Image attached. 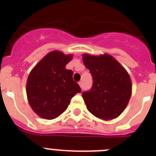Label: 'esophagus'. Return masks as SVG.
<instances>
[{"mask_svg":"<svg viewBox=\"0 0 156 156\" xmlns=\"http://www.w3.org/2000/svg\"><path fill=\"white\" fill-rule=\"evenodd\" d=\"M78 83H79L80 87L81 88H83V82H82V81H80V82Z\"/></svg>","mask_w":156,"mask_h":156,"instance_id":"esophagus-1","label":"esophagus"}]
</instances>
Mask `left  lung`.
I'll return each mask as SVG.
<instances>
[{"instance_id":"8db88e82","label":"left lung","mask_w":156,"mask_h":156,"mask_svg":"<svg viewBox=\"0 0 156 156\" xmlns=\"http://www.w3.org/2000/svg\"><path fill=\"white\" fill-rule=\"evenodd\" d=\"M83 62L94 81L90 90L82 94L88 111L103 120L119 116L132 94L131 79L127 71L108 54H83Z\"/></svg>"}]
</instances>
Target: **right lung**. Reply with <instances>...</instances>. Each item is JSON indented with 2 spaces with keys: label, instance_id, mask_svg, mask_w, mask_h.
<instances>
[{
  "label": "right lung",
  "instance_id": "1",
  "mask_svg": "<svg viewBox=\"0 0 156 156\" xmlns=\"http://www.w3.org/2000/svg\"><path fill=\"white\" fill-rule=\"evenodd\" d=\"M73 58V54L52 51L30 71L26 89L27 100L38 116L55 119L67 109L72 98L81 92L73 80V72L66 69Z\"/></svg>",
  "mask_w": 156,
  "mask_h": 156
}]
</instances>
